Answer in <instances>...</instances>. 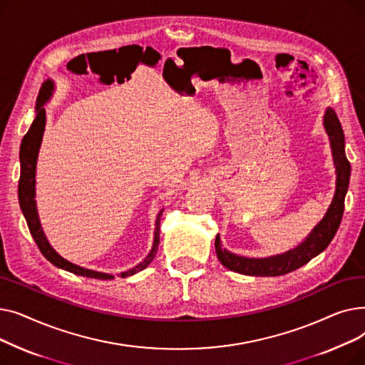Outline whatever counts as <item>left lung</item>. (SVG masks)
<instances>
[{"label":"left lung","mask_w":365,"mask_h":365,"mask_svg":"<svg viewBox=\"0 0 365 365\" xmlns=\"http://www.w3.org/2000/svg\"><path fill=\"white\" fill-rule=\"evenodd\" d=\"M322 125L330 140L333 163L336 168L334 197L324 217L299 245H296L289 252L267 257H245L235 255L226 250L222 245L220 237L217 235L215 242L217 259L229 271L250 277L285 275L296 271L297 267L306 264L311 259L324 252L334 238L344 210V197H346L351 178V164L346 158V153H344V134L334 109H325L322 117Z\"/></svg>","instance_id":"1"}]
</instances>
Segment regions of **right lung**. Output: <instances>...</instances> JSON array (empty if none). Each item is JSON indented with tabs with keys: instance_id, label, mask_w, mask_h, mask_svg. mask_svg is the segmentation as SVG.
I'll list each match as a JSON object with an SVG mask.
<instances>
[{
	"instance_id": "right-lung-1",
	"label": "right lung",
	"mask_w": 365,
	"mask_h": 365,
	"mask_svg": "<svg viewBox=\"0 0 365 365\" xmlns=\"http://www.w3.org/2000/svg\"><path fill=\"white\" fill-rule=\"evenodd\" d=\"M54 91V81L53 80H46L41 86L40 93H38L36 98V105H35V120L32 121L28 133L25 134V138L21 145V153H19V158H21V179H19V204H21V210L26 219L29 232L36 242L40 252L43 256L53 263L54 266L61 267L63 271H68L75 275H81L87 278H96V279H112L115 278L112 274L106 272H99V271H93L87 269V267H83L80 264H75L65 257H62L59 253H57L50 241L47 240L44 229L40 222V216H38V210H36V201H35V175H36V161H38V153H40L43 136H44V130H46V108L44 105L51 99ZM164 212V208L158 213L157 220H155V232H153V244L149 255L134 267L128 271L121 272V277H130L143 271L145 267L153 260L158 250V244H160V220L161 215Z\"/></svg>"
}]
</instances>
